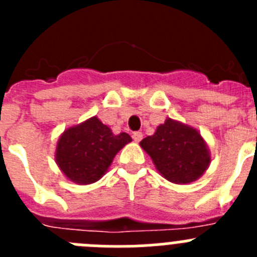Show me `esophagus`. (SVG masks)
<instances>
[{"label": "esophagus", "instance_id": "esophagus-1", "mask_svg": "<svg viewBox=\"0 0 257 257\" xmlns=\"http://www.w3.org/2000/svg\"><path fill=\"white\" fill-rule=\"evenodd\" d=\"M133 139L135 143H139L143 139V134L140 131H136V133L133 134Z\"/></svg>", "mask_w": 257, "mask_h": 257}]
</instances>
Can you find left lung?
<instances>
[{
	"instance_id": "obj_1",
	"label": "left lung",
	"mask_w": 257,
	"mask_h": 257,
	"mask_svg": "<svg viewBox=\"0 0 257 257\" xmlns=\"http://www.w3.org/2000/svg\"><path fill=\"white\" fill-rule=\"evenodd\" d=\"M157 171L170 183H194L210 167L211 152L196 127L166 118L156 133L140 142Z\"/></svg>"
}]
</instances>
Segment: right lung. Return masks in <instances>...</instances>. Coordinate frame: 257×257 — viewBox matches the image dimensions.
Segmentation results:
<instances>
[{
	"instance_id": "right-lung-1",
	"label": "right lung",
	"mask_w": 257,
	"mask_h": 257,
	"mask_svg": "<svg viewBox=\"0 0 257 257\" xmlns=\"http://www.w3.org/2000/svg\"><path fill=\"white\" fill-rule=\"evenodd\" d=\"M131 142L128 134L115 135L94 115L63 131L56 143L55 162L68 180L88 185L103 178L115 154Z\"/></svg>"
}]
</instances>
